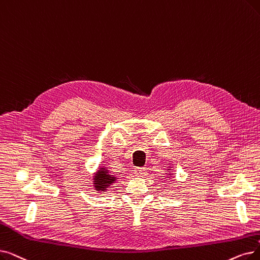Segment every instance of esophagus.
Instances as JSON below:
<instances>
[{
  "instance_id": "1",
  "label": "esophagus",
  "mask_w": 260,
  "mask_h": 260,
  "mask_svg": "<svg viewBox=\"0 0 260 260\" xmlns=\"http://www.w3.org/2000/svg\"><path fill=\"white\" fill-rule=\"evenodd\" d=\"M134 173H135V175H142L145 173V169L144 168H135Z\"/></svg>"
}]
</instances>
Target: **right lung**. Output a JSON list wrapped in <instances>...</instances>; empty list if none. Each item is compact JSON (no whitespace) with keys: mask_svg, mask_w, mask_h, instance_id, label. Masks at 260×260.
Instances as JSON below:
<instances>
[{"mask_svg":"<svg viewBox=\"0 0 260 260\" xmlns=\"http://www.w3.org/2000/svg\"><path fill=\"white\" fill-rule=\"evenodd\" d=\"M95 182L94 185L96 187V190L100 191V190H104L105 188L109 187L110 184H112L115 182V176H111L110 174L107 173L106 170H104V169H102L101 170V172L98 174V176L95 177Z\"/></svg>","mask_w":260,"mask_h":260,"instance_id":"add662e5","label":"right lung"}]
</instances>
